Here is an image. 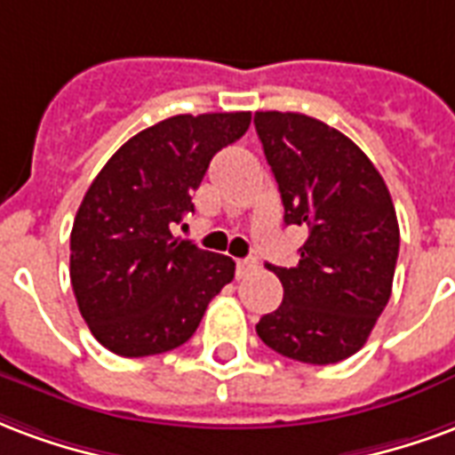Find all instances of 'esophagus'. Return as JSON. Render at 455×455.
I'll list each match as a JSON object with an SVG mask.
<instances>
[{"mask_svg": "<svg viewBox=\"0 0 455 455\" xmlns=\"http://www.w3.org/2000/svg\"><path fill=\"white\" fill-rule=\"evenodd\" d=\"M251 271H257V259H240L237 261V267H235L237 278H247Z\"/></svg>", "mask_w": 455, "mask_h": 455, "instance_id": "esophagus-1", "label": "esophagus"}]
</instances>
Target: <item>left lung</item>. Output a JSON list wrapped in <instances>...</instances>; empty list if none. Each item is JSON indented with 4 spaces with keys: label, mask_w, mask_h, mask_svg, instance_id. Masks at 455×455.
Instances as JSON below:
<instances>
[{
    "label": "left lung",
    "mask_w": 455,
    "mask_h": 455,
    "mask_svg": "<svg viewBox=\"0 0 455 455\" xmlns=\"http://www.w3.org/2000/svg\"><path fill=\"white\" fill-rule=\"evenodd\" d=\"M254 125L283 220L307 230L296 267H274L283 303L259 339L303 363H337L366 344L393 291L400 228L373 162L344 132L305 114L257 111Z\"/></svg>",
    "instance_id": "1"
}]
</instances>
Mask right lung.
I'll list each match as a JSON object with an SVG mask.
<instances>
[{"label":"right lung","mask_w":455,"mask_h":455,"mask_svg":"<svg viewBox=\"0 0 455 455\" xmlns=\"http://www.w3.org/2000/svg\"><path fill=\"white\" fill-rule=\"evenodd\" d=\"M250 111L172 116L118 148L96 174L69 235V278L99 344L138 359L191 339L235 261L172 235L218 150Z\"/></svg>","instance_id":"obj_1"}]
</instances>
